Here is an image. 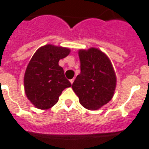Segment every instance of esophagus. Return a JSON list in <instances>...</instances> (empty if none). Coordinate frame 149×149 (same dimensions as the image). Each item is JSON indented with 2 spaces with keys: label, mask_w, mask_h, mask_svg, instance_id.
<instances>
[{
  "label": "esophagus",
  "mask_w": 149,
  "mask_h": 149,
  "mask_svg": "<svg viewBox=\"0 0 149 149\" xmlns=\"http://www.w3.org/2000/svg\"><path fill=\"white\" fill-rule=\"evenodd\" d=\"M70 83H71V84H72V83H73V82H74V79H71L70 80Z\"/></svg>",
  "instance_id": "1"
}]
</instances>
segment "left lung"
<instances>
[{
	"instance_id": "1",
	"label": "left lung",
	"mask_w": 149,
	"mask_h": 149,
	"mask_svg": "<svg viewBox=\"0 0 149 149\" xmlns=\"http://www.w3.org/2000/svg\"><path fill=\"white\" fill-rule=\"evenodd\" d=\"M80 73L72 85L83 107L96 110L111 100L116 77L109 58L95 48L79 50Z\"/></svg>"
}]
</instances>
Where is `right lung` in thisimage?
I'll list each match as a JSON object with an SVG mask.
<instances>
[{"label": "right lung", "instance_id": "obj_1", "mask_svg": "<svg viewBox=\"0 0 149 149\" xmlns=\"http://www.w3.org/2000/svg\"><path fill=\"white\" fill-rule=\"evenodd\" d=\"M70 52L67 48L48 44L37 49L31 58L24 75V89L37 108L47 109L54 106L63 90L71 86L58 63Z\"/></svg>", "mask_w": 149, "mask_h": 149}]
</instances>
